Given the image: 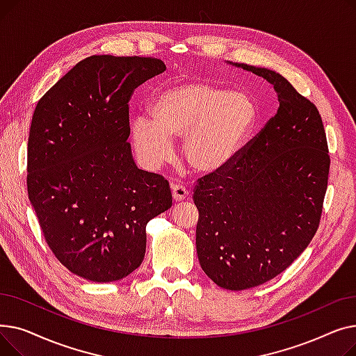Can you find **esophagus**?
I'll return each mask as SVG.
<instances>
[{"label": "esophagus", "instance_id": "1", "mask_svg": "<svg viewBox=\"0 0 356 356\" xmlns=\"http://www.w3.org/2000/svg\"><path fill=\"white\" fill-rule=\"evenodd\" d=\"M172 195L176 202H180V200H184L186 197H188L189 192L181 184H172Z\"/></svg>", "mask_w": 356, "mask_h": 356}]
</instances>
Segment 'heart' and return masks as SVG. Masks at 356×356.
I'll list each match as a JSON object with an SVG mask.
<instances>
[{"label": "heart", "instance_id": "heart-1", "mask_svg": "<svg viewBox=\"0 0 356 356\" xmlns=\"http://www.w3.org/2000/svg\"><path fill=\"white\" fill-rule=\"evenodd\" d=\"M149 111L153 118L138 115L129 127L141 160L163 164L172 157V140L184 137V160L204 175L231 164L257 122V106L245 93L195 79L164 88Z\"/></svg>", "mask_w": 356, "mask_h": 356}]
</instances>
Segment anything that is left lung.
Instances as JSON below:
<instances>
[{
  "label": "left lung",
  "mask_w": 356,
  "mask_h": 356,
  "mask_svg": "<svg viewBox=\"0 0 356 356\" xmlns=\"http://www.w3.org/2000/svg\"><path fill=\"white\" fill-rule=\"evenodd\" d=\"M234 65L267 79L280 106L231 164L197 179L196 251L213 283L247 290L283 273L310 244L330 157L313 102L274 70Z\"/></svg>",
  "instance_id": "left-lung-1"
}]
</instances>
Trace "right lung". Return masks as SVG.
I'll list each match as a JSON object with an SVG mask.
<instances>
[{
  "label": "right lung",
  "instance_id": "add662e5",
  "mask_svg": "<svg viewBox=\"0 0 356 356\" xmlns=\"http://www.w3.org/2000/svg\"><path fill=\"white\" fill-rule=\"evenodd\" d=\"M164 70L156 58L89 56L35 105L29 199L54 257L90 282L138 268L148 220L172 207L168 181L140 170L127 141L133 92Z\"/></svg>",
  "mask_w": 356,
  "mask_h": 356
}]
</instances>
